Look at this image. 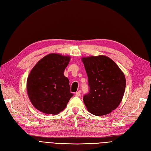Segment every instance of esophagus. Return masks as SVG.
Returning <instances> with one entry per match:
<instances>
[{"instance_id":"obj_1","label":"esophagus","mask_w":151,"mask_h":151,"mask_svg":"<svg viewBox=\"0 0 151 151\" xmlns=\"http://www.w3.org/2000/svg\"><path fill=\"white\" fill-rule=\"evenodd\" d=\"M76 95L77 96H81V91H78L77 92H76Z\"/></svg>"}]
</instances>
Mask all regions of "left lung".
<instances>
[{"instance_id":"1","label":"left lung","mask_w":151,"mask_h":151,"mask_svg":"<svg viewBox=\"0 0 151 151\" xmlns=\"http://www.w3.org/2000/svg\"><path fill=\"white\" fill-rule=\"evenodd\" d=\"M82 60L88 77L89 93L83 100L93 115L101 116L111 113L121 103L126 80L120 68L106 56H91Z\"/></svg>"}]
</instances>
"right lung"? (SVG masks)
I'll use <instances>...</instances> for the list:
<instances>
[{
	"mask_svg": "<svg viewBox=\"0 0 151 151\" xmlns=\"http://www.w3.org/2000/svg\"><path fill=\"white\" fill-rule=\"evenodd\" d=\"M70 57L51 53L36 63L27 80V92L33 106L46 114L57 115L64 109L70 93L69 81L63 72Z\"/></svg>",
	"mask_w": 151,
	"mask_h": 151,
	"instance_id": "1",
	"label": "right lung"
}]
</instances>
